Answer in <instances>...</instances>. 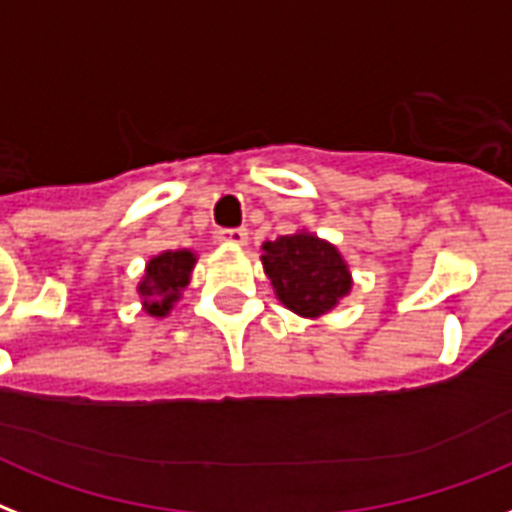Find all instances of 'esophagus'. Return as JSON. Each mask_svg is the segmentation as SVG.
Instances as JSON below:
<instances>
[{"label": "esophagus", "mask_w": 512, "mask_h": 512, "mask_svg": "<svg viewBox=\"0 0 512 512\" xmlns=\"http://www.w3.org/2000/svg\"><path fill=\"white\" fill-rule=\"evenodd\" d=\"M219 240L227 245H245L248 243V232L245 229H221Z\"/></svg>", "instance_id": "34e87169"}]
</instances>
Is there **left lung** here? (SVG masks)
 <instances>
[{
	"instance_id": "left-lung-1",
	"label": "left lung",
	"mask_w": 512,
	"mask_h": 512,
	"mask_svg": "<svg viewBox=\"0 0 512 512\" xmlns=\"http://www.w3.org/2000/svg\"><path fill=\"white\" fill-rule=\"evenodd\" d=\"M264 275L283 307L301 318H320L352 291V272L336 245L307 229L261 245Z\"/></svg>"
}]
</instances>
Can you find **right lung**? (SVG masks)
<instances>
[{
  "mask_svg": "<svg viewBox=\"0 0 512 512\" xmlns=\"http://www.w3.org/2000/svg\"><path fill=\"white\" fill-rule=\"evenodd\" d=\"M197 256L192 251H162L146 261L144 277L138 283V296L146 315L165 318L173 310V304L181 299V293L189 285Z\"/></svg>",
  "mask_w": 512,
  "mask_h": 512,
  "instance_id": "right-lung-1",
  "label": "right lung"
}]
</instances>
